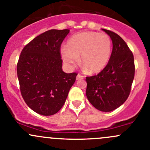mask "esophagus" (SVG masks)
<instances>
[{"label":"esophagus","instance_id":"obj_1","mask_svg":"<svg viewBox=\"0 0 150 150\" xmlns=\"http://www.w3.org/2000/svg\"><path fill=\"white\" fill-rule=\"evenodd\" d=\"M84 77L83 75H81V74H78L76 77V80H81V79H83Z\"/></svg>","mask_w":150,"mask_h":150}]
</instances>
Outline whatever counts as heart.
Returning <instances> with one entry per match:
<instances>
[{
    "mask_svg": "<svg viewBox=\"0 0 150 150\" xmlns=\"http://www.w3.org/2000/svg\"><path fill=\"white\" fill-rule=\"evenodd\" d=\"M112 52V40L104 33L86 31L72 36L62 48L67 65L73 67L80 57L81 66L90 73H98L106 67Z\"/></svg>",
    "mask_w": 150,
    "mask_h": 150,
    "instance_id": "heart-1",
    "label": "heart"
}]
</instances>
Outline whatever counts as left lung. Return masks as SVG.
<instances>
[{
  "label": "left lung",
  "instance_id": "8db88e82",
  "mask_svg": "<svg viewBox=\"0 0 150 150\" xmlns=\"http://www.w3.org/2000/svg\"><path fill=\"white\" fill-rule=\"evenodd\" d=\"M112 41V51L107 67L97 75L86 77V96L96 109L111 112L128 99L135 74L134 54L123 39L102 29Z\"/></svg>",
  "mask_w": 150,
  "mask_h": 150
}]
</instances>
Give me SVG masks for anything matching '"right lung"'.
Here are the masks:
<instances>
[{
    "instance_id": "obj_1",
    "label": "right lung",
    "mask_w": 150,
    "mask_h": 150,
    "mask_svg": "<svg viewBox=\"0 0 150 150\" xmlns=\"http://www.w3.org/2000/svg\"><path fill=\"white\" fill-rule=\"evenodd\" d=\"M69 30H50L28 43L16 66L21 94L30 109L42 115L58 112L78 73L62 69L60 48Z\"/></svg>"
}]
</instances>
